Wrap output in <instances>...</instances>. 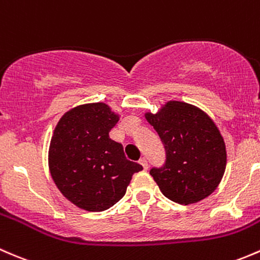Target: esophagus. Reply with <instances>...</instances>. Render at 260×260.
Instances as JSON below:
<instances>
[{
	"label": "esophagus",
	"mask_w": 260,
	"mask_h": 260,
	"mask_svg": "<svg viewBox=\"0 0 260 260\" xmlns=\"http://www.w3.org/2000/svg\"><path fill=\"white\" fill-rule=\"evenodd\" d=\"M139 162H140L141 165H143L144 169H148V160H146V157H141L140 160H139Z\"/></svg>",
	"instance_id": "esophagus-1"
}]
</instances>
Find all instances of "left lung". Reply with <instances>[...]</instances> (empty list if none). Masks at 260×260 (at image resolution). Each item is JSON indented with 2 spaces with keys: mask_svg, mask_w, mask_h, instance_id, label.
Returning <instances> with one entry per match:
<instances>
[{
  "mask_svg": "<svg viewBox=\"0 0 260 260\" xmlns=\"http://www.w3.org/2000/svg\"><path fill=\"white\" fill-rule=\"evenodd\" d=\"M146 120L159 134L167 154L150 175L168 199L189 205L218 188L226 167L225 143L213 120L199 108L169 101Z\"/></svg>",
  "mask_w": 260,
  "mask_h": 260,
  "instance_id": "1",
  "label": "left lung"
}]
</instances>
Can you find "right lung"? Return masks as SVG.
Returning <instances> with one entry per match:
<instances>
[{
	"instance_id": "1",
	"label": "right lung",
	"mask_w": 260,
	"mask_h": 260,
	"mask_svg": "<svg viewBox=\"0 0 260 260\" xmlns=\"http://www.w3.org/2000/svg\"><path fill=\"white\" fill-rule=\"evenodd\" d=\"M117 121L119 115L106 104H85L66 112L53 131L51 176L63 197L84 210L111 208L125 195L134 174L143 170L109 136Z\"/></svg>"
}]
</instances>
